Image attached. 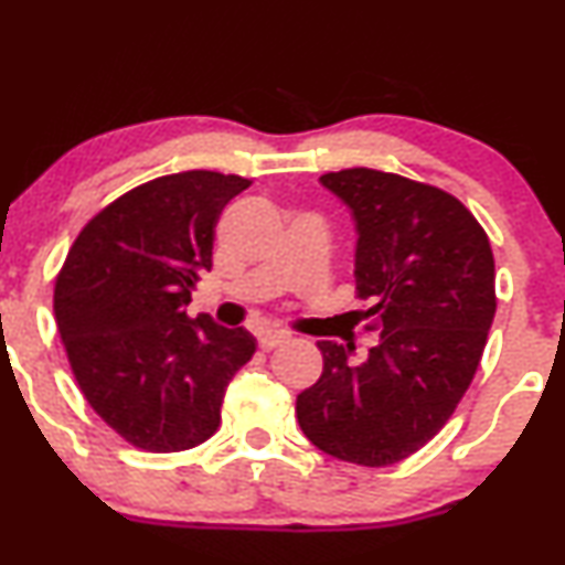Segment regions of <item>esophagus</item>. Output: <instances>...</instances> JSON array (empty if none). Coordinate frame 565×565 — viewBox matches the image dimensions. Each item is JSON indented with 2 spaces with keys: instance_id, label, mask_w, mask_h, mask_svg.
I'll use <instances>...</instances> for the list:
<instances>
[{
  "instance_id": "1",
  "label": "esophagus",
  "mask_w": 565,
  "mask_h": 565,
  "mask_svg": "<svg viewBox=\"0 0 565 565\" xmlns=\"http://www.w3.org/2000/svg\"><path fill=\"white\" fill-rule=\"evenodd\" d=\"M287 339H289V334H284V331H263V334L257 337V342H260L263 350H276V348H281Z\"/></svg>"
}]
</instances>
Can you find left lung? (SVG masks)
<instances>
[{
    "mask_svg": "<svg viewBox=\"0 0 565 565\" xmlns=\"http://www.w3.org/2000/svg\"><path fill=\"white\" fill-rule=\"evenodd\" d=\"M355 217V287L379 331L363 363L318 342L323 373L297 394V420L318 450L382 468L429 441L458 407L484 352L494 257L460 200L397 173L348 168L321 175Z\"/></svg>",
    "mask_w": 565,
    "mask_h": 565,
    "instance_id": "8db88e82",
    "label": "left lung"
}]
</instances>
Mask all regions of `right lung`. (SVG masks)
<instances>
[{
    "label": "right lung",
    "mask_w": 565,
    "mask_h": 565,
    "mask_svg": "<svg viewBox=\"0 0 565 565\" xmlns=\"http://www.w3.org/2000/svg\"><path fill=\"white\" fill-rule=\"evenodd\" d=\"M242 175L183 171L147 181L86 223L54 284V318L86 403L147 452L202 445L223 394L255 355L247 329L186 305L213 268L221 210Z\"/></svg>",
    "instance_id": "right-lung-1"
}]
</instances>
